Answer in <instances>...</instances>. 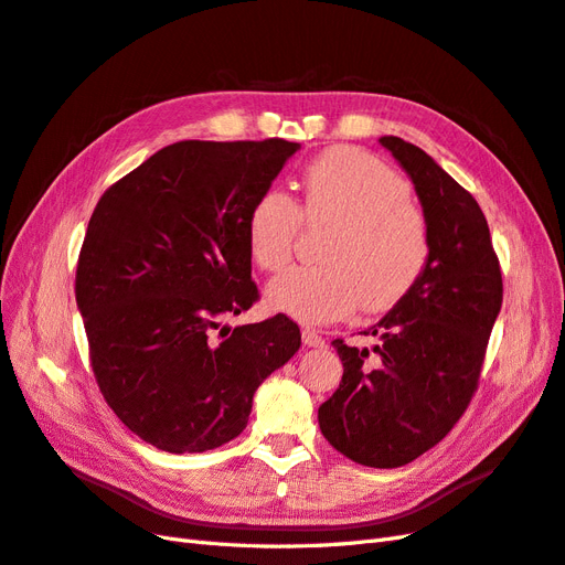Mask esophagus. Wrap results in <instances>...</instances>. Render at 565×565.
Masks as SVG:
<instances>
[{"label":"esophagus","instance_id":"esophagus-1","mask_svg":"<svg viewBox=\"0 0 565 565\" xmlns=\"http://www.w3.org/2000/svg\"><path fill=\"white\" fill-rule=\"evenodd\" d=\"M301 339H303V344L311 347V349H322L324 347L322 334L318 330H313V328H303L301 330Z\"/></svg>","mask_w":565,"mask_h":565}]
</instances>
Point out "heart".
Listing matches in <instances>:
<instances>
[{
	"mask_svg": "<svg viewBox=\"0 0 565 565\" xmlns=\"http://www.w3.org/2000/svg\"><path fill=\"white\" fill-rule=\"evenodd\" d=\"M301 204L268 188L247 214V245L264 270H280L295 252L301 221L328 226L316 256L273 278L270 309L303 322H330L355 309L382 313L396 306L429 264V221L409 200V183L355 148L322 152L306 167Z\"/></svg>",
	"mask_w": 565,
	"mask_h": 565,
	"instance_id": "heart-1",
	"label": "heart"
}]
</instances>
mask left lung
I'll use <instances>...</instances> for the list:
<instances>
[{"label": "left lung", "mask_w": 565, "mask_h": 565, "mask_svg": "<svg viewBox=\"0 0 565 565\" xmlns=\"http://www.w3.org/2000/svg\"><path fill=\"white\" fill-rule=\"evenodd\" d=\"M380 143L415 183L431 254L415 287L370 330L382 339L374 361L367 349L332 341L344 374L318 422L344 457L396 469L446 438L469 407L502 309V268L473 195L422 148L398 136Z\"/></svg>", "instance_id": "left-lung-1"}]
</instances>
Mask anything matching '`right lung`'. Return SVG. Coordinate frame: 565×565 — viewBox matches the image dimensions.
<instances>
[{"label": "right lung", "instance_id": "right-lung-1", "mask_svg": "<svg viewBox=\"0 0 565 565\" xmlns=\"http://www.w3.org/2000/svg\"><path fill=\"white\" fill-rule=\"evenodd\" d=\"M297 150L285 139L179 141L96 204L77 309L100 393L150 446L204 452L241 436L254 391L301 347L282 313L221 328L259 301L247 214Z\"/></svg>", "mask_w": 565, "mask_h": 565}]
</instances>
